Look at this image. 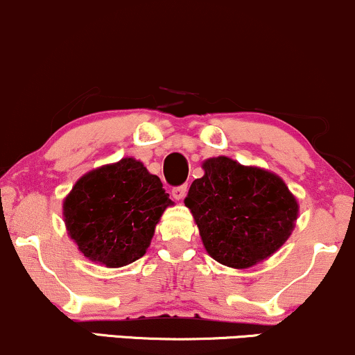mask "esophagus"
<instances>
[{"instance_id":"obj_1","label":"esophagus","mask_w":355,"mask_h":355,"mask_svg":"<svg viewBox=\"0 0 355 355\" xmlns=\"http://www.w3.org/2000/svg\"><path fill=\"white\" fill-rule=\"evenodd\" d=\"M186 192H187V186L186 184L173 187V198L176 199V200H181L186 196Z\"/></svg>"}]
</instances>
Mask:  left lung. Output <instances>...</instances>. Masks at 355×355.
Returning <instances> with one entry per match:
<instances>
[{
  "label": "left lung",
  "instance_id": "left-lung-1",
  "mask_svg": "<svg viewBox=\"0 0 355 355\" xmlns=\"http://www.w3.org/2000/svg\"><path fill=\"white\" fill-rule=\"evenodd\" d=\"M191 184L184 204L205 250L218 263L248 268L290 237L298 202L277 174L247 168L230 157H211Z\"/></svg>",
  "mask_w": 355,
  "mask_h": 355
}]
</instances>
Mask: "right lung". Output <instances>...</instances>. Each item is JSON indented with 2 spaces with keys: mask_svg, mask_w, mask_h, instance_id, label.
<instances>
[{
  "mask_svg": "<svg viewBox=\"0 0 355 355\" xmlns=\"http://www.w3.org/2000/svg\"><path fill=\"white\" fill-rule=\"evenodd\" d=\"M159 178L123 157L82 176L64 200L69 235L95 263L118 268L146 253L161 214L171 205Z\"/></svg>",
  "mask_w": 355,
  "mask_h": 355,
  "instance_id": "add662e5",
  "label": "right lung"
}]
</instances>
